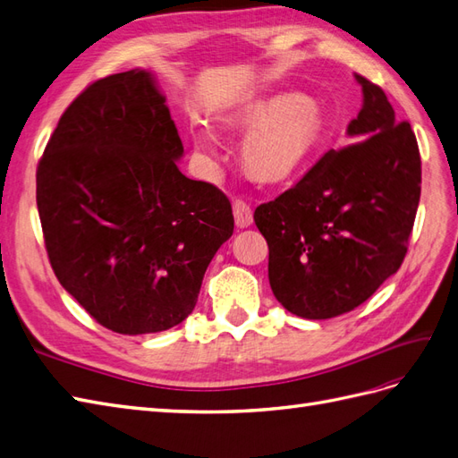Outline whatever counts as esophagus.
Segmentation results:
<instances>
[{"label":"esophagus","instance_id":"34e87169","mask_svg":"<svg viewBox=\"0 0 458 458\" xmlns=\"http://www.w3.org/2000/svg\"><path fill=\"white\" fill-rule=\"evenodd\" d=\"M232 208H233V218H236V226L238 228L251 226L253 213H251L250 203H245L243 199H236V201L232 203Z\"/></svg>","mask_w":458,"mask_h":458}]
</instances>
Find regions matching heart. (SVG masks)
Listing matches in <instances>:
<instances>
[{"label": "heart", "instance_id": "heart-1", "mask_svg": "<svg viewBox=\"0 0 458 458\" xmlns=\"http://www.w3.org/2000/svg\"><path fill=\"white\" fill-rule=\"evenodd\" d=\"M245 122L257 123L243 140V160L263 180H283L294 172L318 139L321 120L311 102L301 95H283L255 104ZM208 148V133L197 137Z\"/></svg>", "mask_w": 458, "mask_h": 458}]
</instances>
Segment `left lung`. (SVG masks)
<instances>
[{
  "mask_svg": "<svg viewBox=\"0 0 458 458\" xmlns=\"http://www.w3.org/2000/svg\"><path fill=\"white\" fill-rule=\"evenodd\" d=\"M363 106L346 147L329 150L255 208L268 243V283L283 306L331 319L366 301L398 271L421 190V160L408 122H396L381 87L356 75Z\"/></svg>",
  "mask_w": 458,
  "mask_h": 458,
  "instance_id": "left-lung-1",
  "label": "left lung"
}]
</instances>
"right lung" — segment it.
Instances as JSON below:
<instances>
[{
  "mask_svg": "<svg viewBox=\"0 0 458 458\" xmlns=\"http://www.w3.org/2000/svg\"><path fill=\"white\" fill-rule=\"evenodd\" d=\"M166 98L145 69L104 77L69 104L37 168L46 251L85 311L120 335L172 329L197 303L233 232L228 197L190 180Z\"/></svg>",
  "mask_w": 458,
  "mask_h": 458,
  "instance_id": "obj_1",
  "label": "right lung"
}]
</instances>
